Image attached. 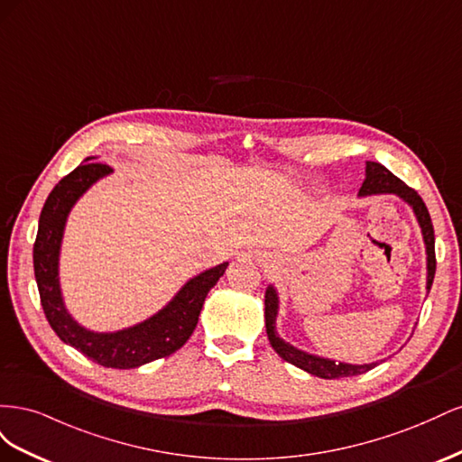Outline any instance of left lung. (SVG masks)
<instances>
[{"label":"left lung","instance_id":"left-lung-1","mask_svg":"<svg viewBox=\"0 0 462 462\" xmlns=\"http://www.w3.org/2000/svg\"><path fill=\"white\" fill-rule=\"evenodd\" d=\"M358 194L360 197H372V194H395V197L402 199L412 208V212L418 219V226H420V229H422L424 245H426V254H428L426 289L430 292L431 283H433V275H436V236H433L431 217H430V212H428L424 200L420 199V194H418L414 189H411L409 185H404L399 177H395L387 170V167H383L377 162H366V179H365V183H362ZM263 304H265V310H263L265 331H268L270 345L273 346V351L279 356L289 362V365L297 366L312 375L324 377V380H339V377L358 375V374H365L375 366V362H372V365H346V362H335V360H329L324 356L309 355V353L300 351V348L292 346L291 343L279 337L275 331L279 297H277L273 285L265 289Z\"/></svg>","mask_w":462,"mask_h":462}]
</instances>
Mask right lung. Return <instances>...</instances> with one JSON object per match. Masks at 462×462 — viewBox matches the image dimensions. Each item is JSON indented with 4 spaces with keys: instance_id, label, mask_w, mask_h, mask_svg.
<instances>
[{
    "instance_id": "add662e5",
    "label": "right lung",
    "mask_w": 462,
    "mask_h": 462,
    "mask_svg": "<svg viewBox=\"0 0 462 462\" xmlns=\"http://www.w3.org/2000/svg\"><path fill=\"white\" fill-rule=\"evenodd\" d=\"M88 160L92 158H87V163H80L53 187L42 208L32 253L40 302L51 329L63 343L75 346L100 366L119 370L138 368L152 360L173 355L187 343L199 324L209 289L226 273L229 263L223 262L189 279L170 304L133 328L114 333H96L79 326L65 309L60 287V248L65 221L82 194L97 179L114 171L106 163Z\"/></svg>"
}]
</instances>
